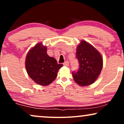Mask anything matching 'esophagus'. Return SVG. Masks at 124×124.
Returning <instances> with one entry per match:
<instances>
[{
  "label": "esophagus",
  "instance_id": "esophagus-1",
  "mask_svg": "<svg viewBox=\"0 0 124 124\" xmlns=\"http://www.w3.org/2000/svg\"><path fill=\"white\" fill-rule=\"evenodd\" d=\"M64 66H69V62H67V61H66L65 63H63Z\"/></svg>",
  "mask_w": 124,
  "mask_h": 124
}]
</instances>
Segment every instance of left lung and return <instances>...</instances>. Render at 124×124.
<instances>
[{
    "label": "left lung",
    "mask_w": 124,
    "mask_h": 124,
    "mask_svg": "<svg viewBox=\"0 0 124 124\" xmlns=\"http://www.w3.org/2000/svg\"><path fill=\"white\" fill-rule=\"evenodd\" d=\"M81 42L76 53L79 69L77 71L72 72V75L76 83L86 86L94 82L99 76L103 60L101 55L93 46L84 40Z\"/></svg>",
    "instance_id": "8db88e82"
}]
</instances>
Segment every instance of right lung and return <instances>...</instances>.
Instances as JSON below:
<instances>
[{
	"label": "right lung",
	"mask_w": 124,
	"mask_h": 124,
	"mask_svg": "<svg viewBox=\"0 0 124 124\" xmlns=\"http://www.w3.org/2000/svg\"><path fill=\"white\" fill-rule=\"evenodd\" d=\"M63 66L56 59L47 54V48L42 43L37 44L28 52L26 58V68L31 79L37 84L47 86L57 77L58 70Z\"/></svg>",
	"instance_id": "1"
}]
</instances>
